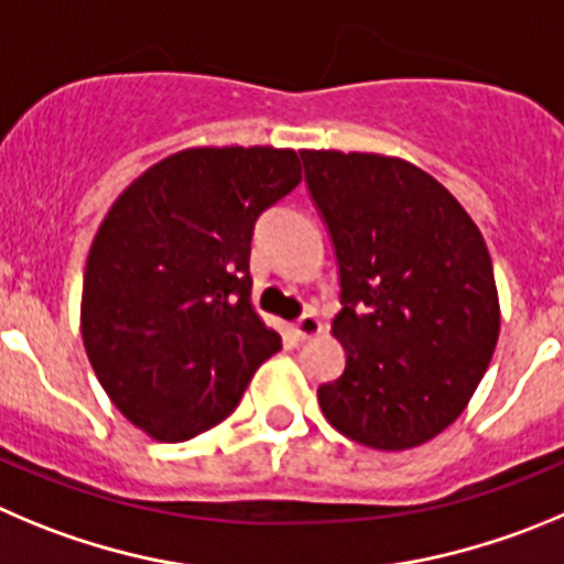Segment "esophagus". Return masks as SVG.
<instances>
[{
    "instance_id": "34e87169",
    "label": "esophagus",
    "mask_w": 564,
    "mask_h": 564,
    "mask_svg": "<svg viewBox=\"0 0 564 564\" xmlns=\"http://www.w3.org/2000/svg\"><path fill=\"white\" fill-rule=\"evenodd\" d=\"M319 328H323V325H319L317 314H314V312L300 314V317L292 323V334H294V339H297V341L312 339V336L319 334Z\"/></svg>"
}]
</instances>
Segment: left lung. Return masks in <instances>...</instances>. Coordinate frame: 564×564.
Masks as SVG:
<instances>
[{
  "label": "left lung",
  "instance_id": "left-lung-1",
  "mask_svg": "<svg viewBox=\"0 0 564 564\" xmlns=\"http://www.w3.org/2000/svg\"><path fill=\"white\" fill-rule=\"evenodd\" d=\"M339 270L330 323L345 370L317 389L328 423L378 451L448 429L501 328L492 261L454 194L401 158L303 150Z\"/></svg>",
  "mask_w": 564,
  "mask_h": 564
}]
</instances>
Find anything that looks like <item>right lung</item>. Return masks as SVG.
<instances>
[{"label":"right lung","instance_id":"right-lung-1","mask_svg":"<svg viewBox=\"0 0 564 564\" xmlns=\"http://www.w3.org/2000/svg\"><path fill=\"white\" fill-rule=\"evenodd\" d=\"M300 177L294 150H183L130 183L99 225L83 341L116 409L155 440L223 423L281 350L250 306V245Z\"/></svg>","mask_w":564,"mask_h":564}]
</instances>
